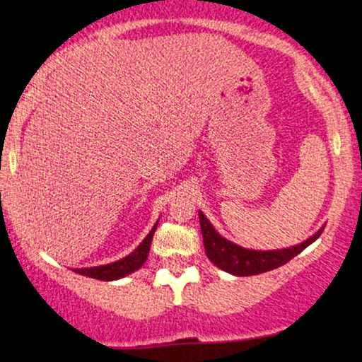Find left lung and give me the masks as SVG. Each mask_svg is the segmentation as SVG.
<instances>
[{
	"label": "left lung",
	"mask_w": 362,
	"mask_h": 362,
	"mask_svg": "<svg viewBox=\"0 0 362 362\" xmlns=\"http://www.w3.org/2000/svg\"><path fill=\"white\" fill-rule=\"evenodd\" d=\"M199 221H201L202 238H204V248L209 260L214 265H218L223 271L235 274V276H257V274L272 271V269L281 267V265L288 264L291 259L305 250L308 245L322 235L323 230L315 233L311 238L296 245L293 248H286V250H272V252H257L247 250V248L238 247V245L228 242L223 238L218 231L211 226L204 214L199 211Z\"/></svg>",
	"instance_id": "1"
}]
</instances>
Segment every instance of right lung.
Listing matches in <instances>:
<instances>
[{
    "label": "right lung",
    "instance_id": "1",
    "mask_svg": "<svg viewBox=\"0 0 362 362\" xmlns=\"http://www.w3.org/2000/svg\"><path fill=\"white\" fill-rule=\"evenodd\" d=\"M158 223L153 226V230L149 231V235L143 240V243L136 248L131 255L124 257L114 264H107V265H100V267H90V269H76L74 272L83 274V276L93 277V279H102V281H115L120 279V277L127 276V274L138 271L141 265L144 264L148 259L149 253V247H151V240H153V233H155Z\"/></svg>",
    "mask_w": 362,
    "mask_h": 362
}]
</instances>
